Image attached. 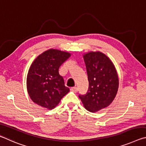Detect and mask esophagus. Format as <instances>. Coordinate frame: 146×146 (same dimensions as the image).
<instances>
[{
  "label": "esophagus",
  "mask_w": 146,
  "mask_h": 146,
  "mask_svg": "<svg viewBox=\"0 0 146 146\" xmlns=\"http://www.w3.org/2000/svg\"><path fill=\"white\" fill-rule=\"evenodd\" d=\"M70 90L74 92H78V88L77 87H72L70 88Z\"/></svg>",
  "instance_id": "1"
}]
</instances>
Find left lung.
<instances>
[{
    "instance_id": "left-lung-1",
    "label": "left lung",
    "mask_w": 146,
    "mask_h": 146,
    "mask_svg": "<svg viewBox=\"0 0 146 146\" xmlns=\"http://www.w3.org/2000/svg\"><path fill=\"white\" fill-rule=\"evenodd\" d=\"M89 86L87 92L79 95L84 107L96 112L108 106L114 100L119 88L116 69L108 56L101 52L83 55Z\"/></svg>"
}]
</instances>
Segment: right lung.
Returning a JSON list of instances; mask_svg holds the SVG:
<instances>
[{
	"label": "right lung",
	"mask_w": 146,
	"mask_h": 146,
	"mask_svg": "<svg viewBox=\"0 0 146 146\" xmlns=\"http://www.w3.org/2000/svg\"><path fill=\"white\" fill-rule=\"evenodd\" d=\"M70 56L67 52L49 49L34 60L27 76V92L34 103L53 109L70 91L58 72L61 64Z\"/></svg>",
	"instance_id": "right-lung-1"
}]
</instances>
